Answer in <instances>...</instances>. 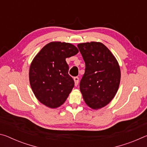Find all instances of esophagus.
<instances>
[{"label":"esophagus","mask_w":147,"mask_h":147,"mask_svg":"<svg viewBox=\"0 0 147 147\" xmlns=\"http://www.w3.org/2000/svg\"><path fill=\"white\" fill-rule=\"evenodd\" d=\"M74 84H75V86H78V82H79V78L78 77H74Z\"/></svg>","instance_id":"esophagus-1"}]
</instances>
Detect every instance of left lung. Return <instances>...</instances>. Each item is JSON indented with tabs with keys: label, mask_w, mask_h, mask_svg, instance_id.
<instances>
[{
	"label": "left lung",
	"mask_w": 147,
	"mask_h": 147,
	"mask_svg": "<svg viewBox=\"0 0 147 147\" xmlns=\"http://www.w3.org/2000/svg\"><path fill=\"white\" fill-rule=\"evenodd\" d=\"M78 48L86 64L80 89L90 108H101L117 92L121 80L119 63L110 51L99 42L80 43Z\"/></svg>",
	"instance_id": "8db88e82"
}]
</instances>
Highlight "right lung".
Instances as JSON below:
<instances>
[{
    "label": "right lung",
    "instance_id": "1",
    "mask_svg": "<svg viewBox=\"0 0 147 147\" xmlns=\"http://www.w3.org/2000/svg\"><path fill=\"white\" fill-rule=\"evenodd\" d=\"M78 53L71 43L51 42L32 61L29 80L35 96L44 105L56 108L62 105L74 88L65 59Z\"/></svg>",
    "mask_w": 147,
    "mask_h": 147
}]
</instances>
